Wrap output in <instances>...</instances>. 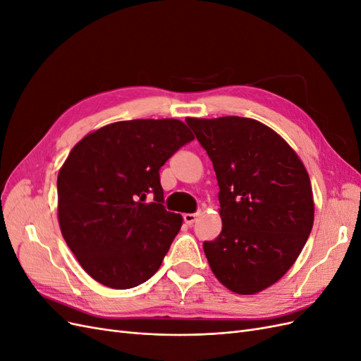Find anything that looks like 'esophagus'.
Instances as JSON below:
<instances>
[{
	"mask_svg": "<svg viewBox=\"0 0 361 361\" xmlns=\"http://www.w3.org/2000/svg\"><path fill=\"white\" fill-rule=\"evenodd\" d=\"M197 216H199V214H185L183 215V221L187 223L188 226H191V224L195 223V220H197Z\"/></svg>",
	"mask_w": 361,
	"mask_h": 361,
	"instance_id": "1",
	"label": "esophagus"
}]
</instances>
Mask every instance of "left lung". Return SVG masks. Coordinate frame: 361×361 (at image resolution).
Instances as JSON below:
<instances>
[{
  "instance_id": "8db88e82",
  "label": "left lung",
  "mask_w": 361,
  "mask_h": 361,
  "mask_svg": "<svg viewBox=\"0 0 361 361\" xmlns=\"http://www.w3.org/2000/svg\"><path fill=\"white\" fill-rule=\"evenodd\" d=\"M216 174L221 233L203 250L232 292L274 285L300 256L313 227L309 173L276 130L255 118H187Z\"/></svg>"
}]
</instances>
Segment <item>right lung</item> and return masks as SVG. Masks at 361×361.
<instances>
[{
    "label": "right lung",
    "instance_id": "add662e5",
    "mask_svg": "<svg viewBox=\"0 0 361 361\" xmlns=\"http://www.w3.org/2000/svg\"><path fill=\"white\" fill-rule=\"evenodd\" d=\"M191 140L180 120L138 118L106 125L73 146L57 178L59 223L92 279L129 289L159 269L182 226L162 204L159 169Z\"/></svg>",
    "mask_w": 361,
    "mask_h": 361
}]
</instances>
